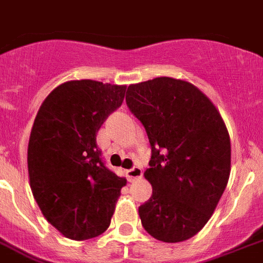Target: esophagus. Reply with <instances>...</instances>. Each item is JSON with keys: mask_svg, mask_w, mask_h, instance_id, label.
<instances>
[{"mask_svg": "<svg viewBox=\"0 0 263 263\" xmlns=\"http://www.w3.org/2000/svg\"><path fill=\"white\" fill-rule=\"evenodd\" d=\"M127 176L129 180L140 179L143 176V170L140 168V167H132L131 170H128L127 171Z\"/></svg>", "mask_w": 263, "mask_h": 263, "instance_id": "1", "label": "esophagus"}]
</instances>
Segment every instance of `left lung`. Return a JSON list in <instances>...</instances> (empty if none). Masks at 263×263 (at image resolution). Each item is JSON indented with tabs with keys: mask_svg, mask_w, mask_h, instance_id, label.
Returning <instances> with one entry per match:
<instances>
[{
	"mask_svg": "<svg viewBox=\"0 0 263 263\" xmlns=\"http://www.w3.org/2000/svg\"><path fill=\"white\" fill-rule=\"evenodd\" d=\"M125 101L144 125L152 195L139 207L144 230L175 243L199 233L229 182L230 136L215 105L189 81L173 77L132 84Z\"/></svg>",
	"mask_w": 263,
	"mask_h": 263,
	"instance_id": "obj_1",
	"label": "left lung"
}]
</instances>
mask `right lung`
<instances>
[{"label":"right lung","instance_id":"1","mask_svg":"<svg viewBox=\"0 0 263 263\" xmlns=\"http://www.w3.org/2000/svg\"><path fill=\"white\" fill-rule=\"evenodd\" d=\"M125 89L93 80L67 81L46 96L33 123L30 189L46 220L69 239L104 233L127 183L105 167L96 144V134L121 105Z\"/></svg>","mask_w":263,"mask_h":263}]
</instances>
